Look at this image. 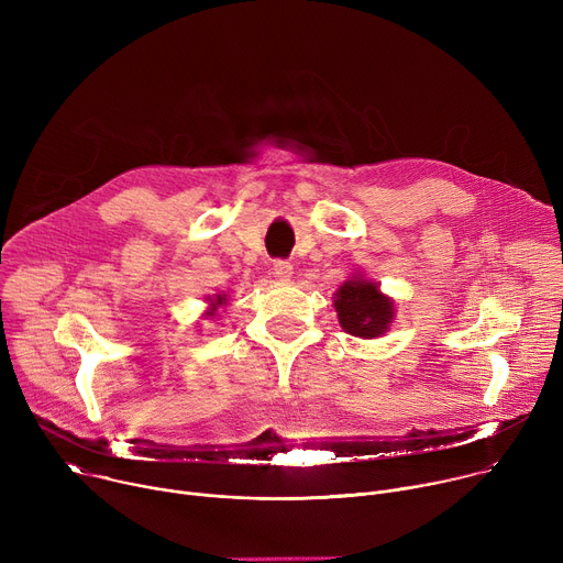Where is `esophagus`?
<instances>
[{
    "label": "esophagus",
    "instance_id": "1",
    "mask_svg": "<svg viewBox=\"0 0 563 563\" xmlns=\"http://www.w3.org/2000/svg\"><path fill=\"white\" fill-rule=\"evenodd\" d=\"M291 274H294L291 263H287V261H276V263H274V276H276L278 280L287 283V280L291 278Z\"/></svg>",
    "mask_w": 563,
    "mask_h": 563
}]
</instances>
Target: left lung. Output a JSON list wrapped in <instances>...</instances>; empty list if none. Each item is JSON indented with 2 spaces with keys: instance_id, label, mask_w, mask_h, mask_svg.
Segmentation results:
<instances>
[{
  "instance_id": "left-lung-1",
  "label": "left lung",
  "mask_w": 563,
  "mask_h": 563,
  "mask_svg": "<svg viewBox=\"0 0 563 563\" xmlns=\"http://www.w3.org/2000/svg\"><path fill=\"white\" fill-rule=\"evenodd\" d=\"M341 328L361 339H376L387 332L394 318V300L380 294L378 285L363 276H352L334 294Z\"/></svg>"
}]
</instances>
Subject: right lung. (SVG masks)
<instances>
[{
  "mask_svg": "<svg viewBox=\"0 0 563 563\" xmlns=\"http://www.w3.org/2000/svg\"><path fill=\"white\" fill-rule=\"evenodd\" d=\"M207 300H209V309L205 311V316H216V309L227 302V296L224 294H216L213 298H207Z\"/></svg>",
  "mask_w": 563,
  "mask_h": 563,
  "instance_id": "1",
  "label": "right lung"
}]
</instances>
